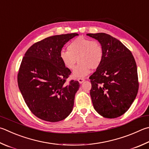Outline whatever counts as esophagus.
Here are the masks:
<instances>
[{"label":"esophagus","mask_w":149,"mask_h":149,"mask_svg":"<svg viewBox=\"0 0 149 149\" xmlns=\"http://www.w3.org/2000/svg\"><path fill=\"white\" fill-rule=\"evenodd\" d=\"M78 81H79V83H83L84 82V81H85V79H83V78H79V79H77Z\"/></svg>","instance_id":"34e87169"}]
</instances>
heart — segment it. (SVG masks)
Masks as SVG:
<instances>
[{"mask_svg": "<svg viewBox=\"0 0 149 149\" xmlns=\"http://www.w3.org/2000/svg\"><path fill=\"white\" fill-rule=\"evenodd\" d=\"M104 50L99 43L87 38L79 36L70 43L68 51H62L60 59L66 68L73 70L78 60L79 64L73 72V77L81 78L101 65Z\"/></svg>", "mask_w": 149, "mask_h": 149, "instance_id": "obj_1", "label": "heart"}]
</instances>
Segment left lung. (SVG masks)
Instances as JSON below:
<instances>
[{
  "mask_svg": "<svg viewBox=\"0 0 149 149\" xmlns=\"http://www.w3.org/2000/svg\"><path fill=\"white\" fill-rule=\"evenodd\" d=\"M100 43L103 61L91 75V97L94 109L102 117L115 118L130 107L139 88L137 65L131 51L110 35L87 34Z\"/></svg>",
  "mask_w": 149,
  "mask_h": 149,
  "instance_id": "8db88e82",
  "label": "left lung"
}]
</instances>
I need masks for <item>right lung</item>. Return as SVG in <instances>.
Here are the masks:
<instances>
[{
    "label": "right lung",
    "mask_w": 149,
    "mask_h": 149,
    "mask_svg": "<svg viewBox=\"0 0 149 149\" xmlns=\"http://www.w3.org/2000/svg\"><path fill=\"white\" fill-rule=\"evenodd\" d=\"M71 33L46 38L25 54L17 74L19 88L29 109L40 119L55 123L72 112L77 81H66L71 71L64 66L60 53L64 45L78 36Z\"/></svg>",
    "instance_id": "1"
}]
</instances>
